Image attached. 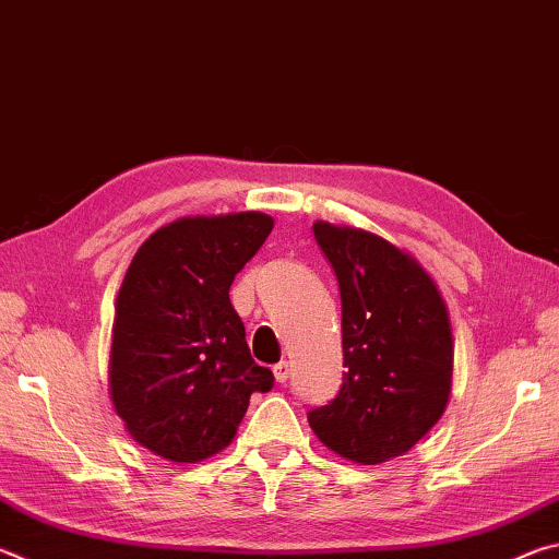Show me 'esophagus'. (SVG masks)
<instances>
[{
	"mask_svg": "<svg viewBox=\"0 0 559 559\" xmlns=\"http://www.w3.org/2000/svg\"><path fill=\"white\" fill-rule=\"evenodd\" d=\"M273 377H276V382H286L290 377V365L286 359H281L278 365H273Z\"/></svg>",
	"mask_w": 559,
	"mask_h": 559,
	"instance_id": "obj_1",
	"label": "esophagus"
}]
</instances>
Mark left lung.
I'll use <instances>...</instances> for the list:
<instances>
[{"mask_svg": "<svg viewBox=\"0 0 559 559\" xmlns=\"http://www.w3.org/2000/svg\"><path fill=\"white\" fill-rule=\"evenodd\" d=\"M343 300V386L308 424L330 451L374 466L409 451L441 419L453 340L437 283L382 236L316 222Z\"/></svg>", "mask_w": 559, "mask_h": 559, "instance_id": "left-lung-1", "label": "left lung"}]
</instances>
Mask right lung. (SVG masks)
Returning <instances> with one entry per match:
<instances>
[{"label": "right lung", "mask_w": 559, "mask_h": 559, "mask_svg": "<svg viewBox=\"0 0 559 559\" xmlns=\"http://www.w3.org/2000/svg\"><path fill=\"white\" fill-rule=\"evenodd\" d=\"M273 229L261 212L185 216L140 246L122 278L110 347V396L130 437L175 463L229 447L253 392V362L229 288Z\"/></svg>", "instance_id": "add662e5"}]
</instances>
